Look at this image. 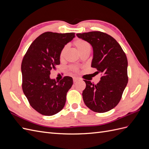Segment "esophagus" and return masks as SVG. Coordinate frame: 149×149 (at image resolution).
<instances>
[{
	"instance_id": "1",
	"label": "esophagus",
	"mask_w": 149,
	"mask_h": 149,
	"mask_svg": "<svg viewBox=\"0 0 149 149\" xmlns=\"http://www.w3.org/2000/svg\"><path fill=\"white\" fill-rule=\"evenodd\" d=\"M80 79L79 78H76V77H74L73 78V82L74 83H76V82H77L78 81H79Z\"/></svg>"
}]
</instances>
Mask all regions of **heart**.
I'll return each mask as SVG.
<instances>
[{"instance_id": "b5f03b06", "label": "heart", "mask_w": 149, "mask_h": 149, "mask_svg": "<svg viewBox=\"0 0 149 149\" xmlns=\"http://www.w3.org/2000/svg\"><path fill=\"white\" fill-rule=\"evenodd\" d=\"M74 45L76 47V48L78 49V50L79 51L80 54H81L82 53H83L86 51H90V49H91V46H90V45L86 41H85V40H82V39L76 40L74 42ZM67 48H68V46L65 45L63 48H62L61 51L60 52V58H62L64 56L66 52ZM72 69H73L75 71H78L77 68L74 67V66L72 67Z\"/></svg>"}]
</instances>
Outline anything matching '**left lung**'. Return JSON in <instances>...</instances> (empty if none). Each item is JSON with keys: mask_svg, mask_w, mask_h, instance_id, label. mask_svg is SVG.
Segmentation results:
<instances>
[{"mask_svg": "<svg viewBox=\"0 0 149 149\" xmlns=\"http://www.w3.org/2000/svg\"><path fill=\"white\" fill-rule=\"evenodd\" d=\"M76 35L91 45V67L102 75L97 84L84 80L86 86L82 94L83 101L94 112L109 111L118 104L128 83L127 57L118 42L106 33L94 31Z\"/></svg>", "mask_w": 149, "mask_h": 149, "instance_id": "8db88e82", "label": "left lung"}]
</instances>
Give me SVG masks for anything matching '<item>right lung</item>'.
<instances>
[{"mask_svg":"<svg viewBox=\"0 0 149 149\" xmlns=\"http://www.w3.org/2000/svg\"><path fill=\"white\" fill-rule=\"evenodd\" d=\"M74 35L45 32L30 45L22 60V89L30 106L42 115H55L65 106L73 78L65 76L58 82L49 74L60 64L61 49Z\"/></svg>","mask_w":149,"mask_h":149,"instance_id":"obj_1","label":"right lung"}]
</instances>
